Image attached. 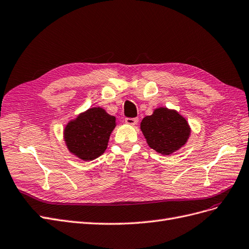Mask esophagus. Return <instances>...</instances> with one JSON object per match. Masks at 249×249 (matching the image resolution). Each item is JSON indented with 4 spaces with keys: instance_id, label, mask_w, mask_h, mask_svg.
Wrapping results in <instances>:
<instances>
[{
    "instance_id": "34e87169",
    "label": "esophagus",
    "mask_w": 249,
    "mask_h": 249,
    "mask_svg": "<svg viewBox=\"0 0 249 249\" xmlns=\"http://www.w3.org/2000/svg\"><path fill=\"white\" fill-rule=\"evenodd\" d=\"M139 122V119L138 118H126L125 119V123L127 125H130V126H134L138 124Z\"/></svg>"
}]
</instances>
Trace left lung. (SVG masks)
Masks as SVG:
<instances>
[{
    "instance_id": "1",
    "label": "left lung",
    "mask_w": 249,
    "mask_h": 249,
    "mask_svg": "<svg viewBox=\"0 0 249 249\" xmlns=\"http://www.w3.org/2000/svg\"><path fill=\"white\" fill-rule=\"evenodd\" d=\"M141 130L151 149L170 155L186 145L191 128L176 109L157 107L142 120Z\"/></svg>"
}]
</instances>
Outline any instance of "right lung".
Listing matches in <instances>:
<instances>
[{
  "instance_id": "obj_1",
  "label": "right lung",
  "mask_w": 249,
  "mask_h": 249,
  "mask_svg": "<svg viewBox=\"0 0 249 249\" xmlns=\"http://www.w3.org/2000/svg\"><path fill=\"white\" fill-rule=\"evenodd\" d=\"M116 125V117L106 109L90 107L66 124L63 130L64 142L72 155L91 161L107 150Z\"/></svg>"
}]
</instances>
